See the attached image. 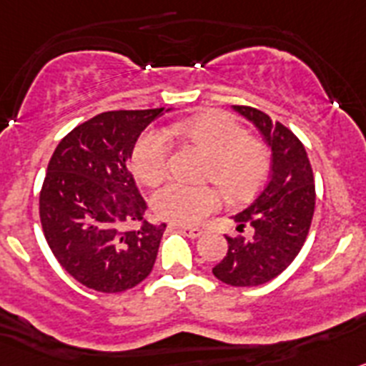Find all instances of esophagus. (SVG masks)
Masks as SVG:
<instances>
[{
	"mask_svg": "<svg viewBox=\"0 0 366 366\" xmlns=\"http://www.w3.org/2000/svg\"><path fill=\"white\" fill-rule=\"evenodd\" d=\"M175 228L180 229L184 235L191 237V239H199V237L204 233V229H200V228H189V226H180V224H175Z\"/></svg>",
	"mask_w": 366,
	"mask_h": 366,
	"instance_id": "34e87169",
	"label": "esophagus"
}]
</instances>
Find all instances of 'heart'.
Masks as SVG:
<instances>
[{
	"mask_svg": "<svg viewBox=\"0 0 366 366\" xmlns=\"http://www.w3.org/2000/svg\"><path fill=\"white\" fill-rule=\"evenodd\" d=\"M175 133L207 154L202 175L212 179L232 199H246L264 184L269 171L268 147L246 133L228 113L204 111L180 122ZM166 131L149 129L138 138L131 154V166L140 182L154 186L166 177L169 160ZM219 204L215 187L209 184H184L171 180L151 199L154 213L167 222L197 224Z\"/></svg>",
	"mask_w": 366,
	"mask_h": 366,
	"instance_id": "1",
	"label": "heart"
}]
</instances>
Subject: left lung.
<instances>
[{"mask_svg":"<svg viewBox=\"0 0 366 366\" xmlns=\"http://www.w3.org/2000/svg\"><path fill=\"white\" fill-rule=\"evenodd\" d=\"M233 109L249 120L272 149V175L246 209L232 217L253 237H226L228 253L213 275L229 286H259L285 272L305 244L315 207V184L305 146L281 122L248 105Z\"/></svg>","mask_w":366,"mask_h":366,"instance_id":"1","label":"left lung"}]
</instances>
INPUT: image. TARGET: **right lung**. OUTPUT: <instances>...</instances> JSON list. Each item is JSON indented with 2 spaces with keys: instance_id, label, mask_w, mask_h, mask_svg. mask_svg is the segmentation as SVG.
Segmentation results:
<instances>
[{
  "instance_id": "right-lung-1",
  "label": "right lung",
  "mask_w": 366,
  "mask_h": 366,
  "mask_svg": "<svg viewBox=\"0 0 366 366\" xmlns=\"http://www.w3.org/2000/svg\"><path fill=\"white\" fill-rule=\"evenodd\" d=\"M160 109L107 111L64 137L51 157L39 220L61 268L91 290L117 294L153 269L166 224L144 220L147 206L129 159L138 137ZM140 222L138 230L125 226Z\"/></svg>"
}]
</instances>
